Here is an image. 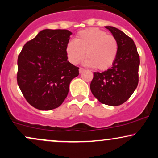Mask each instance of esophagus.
Masks as SVG:
<instances>
[{"label":"esophagus","instance_id":"esophagus-1","mask_svg":"<svg viewBox=\"0 0 158 158\" xmlns=\"http://www.w3.org/2000/svg\"><path fill=\"white\" fill-rule=\"evenodd\" d=\"M85 71V69L84 68H80L79 69V73H82V72H84Z\"/></svg>","mask_w":158,"mask_h":158}]
</instances>
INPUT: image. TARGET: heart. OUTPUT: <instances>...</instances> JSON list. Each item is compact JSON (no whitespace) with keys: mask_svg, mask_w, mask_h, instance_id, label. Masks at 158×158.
Listing matches in <instances>:
<instances>
[{"mask_svg":"<svg viewBox=\"0 0 158 158\" xmlns=\"http://www.w3.org/2000/svg\"><path fill=\"white\" fill-rule=\"evenodd\" d=\"M68 60L77 64L84 59L86 52L88 59L85 64L106 70L114 64L118 53V44L113 35L98 28H88L79 31L74 41H70L65 48Z\"/></svg>","mask_w":158,"mask_h":158,"instance_id":"b5f03b06","label":"heart"}]
</instances>
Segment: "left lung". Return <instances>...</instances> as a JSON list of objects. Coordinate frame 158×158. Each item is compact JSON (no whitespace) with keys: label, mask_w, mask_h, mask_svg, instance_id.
Here are the masks:
<instances>
[{"label":"left lung","mask_w":158,"mask_h":158,"mask_svg":"<svg viewBox=\"0 0 158 158\" xmlns=\"http://www.w3.org/2000/svg\"><path fill=\"white\" fill-rule=\"evenodd\" d=\"M117 41L118 53L112 67L94 72L90 82L93 95L102 104L117 106L129 99L138 85L139 56L131 38L114 27H105Z\"/></svg>","instance_id":"8db88e82"}]
</instances>
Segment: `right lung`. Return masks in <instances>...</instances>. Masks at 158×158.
I'll list each match as a JSON object with an SVG mask.
<instances>
[{
  "label": "right lung",
  "instance_id": "obj_1",
  "mask_svg": "<svg viewBox=\"0 0 158 158\" xmlns=\"http://www.w3.org/2000/svg\"><path fill=\"white\" fill-rule=\"evenodd\" d=\"M72 32L41 30L24 44L18 58L17 81L27 101L37 109L60 106L79 68L68 61L65 48Z\"/></svg>",
  "mask_w": 158,
  "mask_h": 158
}]
</instances>
